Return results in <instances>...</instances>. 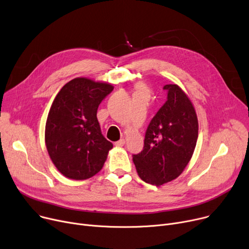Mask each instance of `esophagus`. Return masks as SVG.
<instances>
[{
	"mask_svg": "<svg viewBox=\"0 0 249 249\" xmlns=\"http://www.w3.org/2000/svg\"><path fill=\"white\" fill-rule=\"evenodd\" d=\"M114 145H115L116 147H122V146L125 145V140H124V139H121V140H119V141H116V142L114 143Z\"/></svg>",
	"mask_w": 249,
	"mask_h": 249,
	"instance_id": "34e87169",
	"label": "esophagus"
}]
</instances>
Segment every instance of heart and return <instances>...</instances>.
Returning a JSON list of instances; mask_svg holds the SVG:
<instances>
[{"label":"heart","mask_w":249,"mask_h":249,"mask_svg":"<svg viewBox=\"0 0 249 249\" xmlns=\"http://www.w3.org/2000/svg\"><path fill=\"white\" fill-rule=\"evenodd\" d=\"M138 91H141V92H145V88H144L143 86L139 85V86H138Z\"/></svg>","instance_id":"obj_1"}]
</instances>
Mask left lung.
Instances as JSON below:
<instances>
[{"instance_id":"left-lung-1","label":"left lung","mask_w":249,"mask_h":249,"mask_svg":"<svg viewBox=\"0 0 249 249\" xmlns=\"http://www.w3.org/2000/svg\"><path fill=\"white\" fill-rule=\"evenodd\" d=\"M167 101L149 124L143 150L133 156L146 183L160 186L176 179L189 163L198 138V119L188 95L176 84L165 85Z\"/></svg>"}]
</instances>
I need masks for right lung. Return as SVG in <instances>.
<instances>
[{"instance_id": "1", "label": "right lung", "mask_w": 249, "mask_h": 249, "mask_svg": "<svg viewBox=\"0 0 249 249\" xmlns=\"http://www.w3.org/2000/svg\"><path fill=\"white\" fill-rule=\"evenodd\" d=\"M113 89L111 83L78 77L55 97L46 121L45 143L65 177L85 180L102 169L113 144L101 133L97 110Z\"/></svg>"}]
</instances>
